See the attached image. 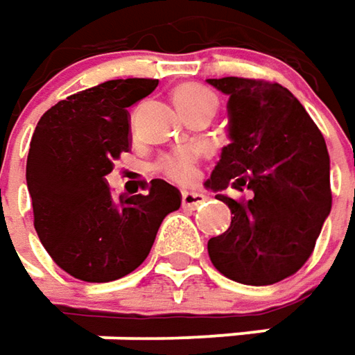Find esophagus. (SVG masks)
Returning <instances> with one entry per match:
<instances>
[{"label": "esophagus", "mask_w": 355, "mask_h": 355, "mask_svg": "<svg viewBox=\"0 0 355 355\" xmlns=\"http://www.w3.org/2000/svg\"><path fill=\"white\" fill-rule=\"evenodd\" d=\"M206 200V196L204 194H198V192H182V208H190V210H194V208H198L202 206Z\"/></svg>", "instance_id": "1"}]
</instances>
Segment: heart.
<instances>
[{
	"label": "heart",
	"instance_id": "obj_1",
	"mask_svg": "<svg viewBox=\"0 0 355 355\" xmlns=\"http://www.w3.org/2000/svg\"><path fill=\"white\" fill-rule=\"evenodd\" d=\"M171 98H173V104L177 105L178 114L189 123L200 117L210 121L220 105L218 96L198 84H180L173 90ZM131 131H133V125H131ZM153 171L159 177L166 178L175 184L190 187L198 178V161L194 155L187 151L166 153L155 161Z\"/></svg>",
	"mask_w": 355,
	"mask_h": 355
}]
</instances>
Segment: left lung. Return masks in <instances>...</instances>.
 Instances as JSON below:
<instances>
[{
	"label": "left lung",
	"mask_w": 355,
	"mask_h": 355,
	"mask_svg": "<svg viewBox=\"0 0 355 355\" xmlns=\"http://www.w3.org/2000/svg\"><path fill=\"white\" fill-rule=\"evenodd\" d=\"M230 96V137L208 189L232 210L224 234L208 239V255L227 279L273 285L295 275L314 251L332 208L330 155L300 102L277 82L208 80Z\"/></svg>",
	"instance_id": "1"
}]
</instances>
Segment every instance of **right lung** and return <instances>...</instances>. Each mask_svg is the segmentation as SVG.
<instances>
[{
  "label": "right lung",
  "mask_w": 355,
  "mask_h": 355,
  "mask_svg": "<svg viewBox=\"0 0 355 355\" xmlns=\"http://www.w3.org/2000/svg\"><path fill=\"white\" fill-rule=\"evenodd\" d=\"M155 78L107 80L68 96L33 133L27 187L35 230L53 261L74 279L107 283L147 259L180 194L155 178L147 194L114 200L105 175L129 151L128 107L157 88Z\"/></svg>",
  "instance_id": "add662e5"
}]
</instances>
